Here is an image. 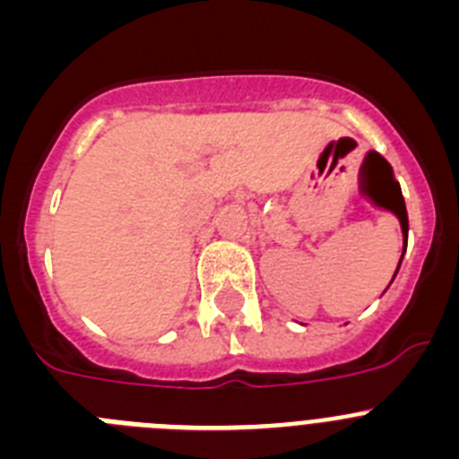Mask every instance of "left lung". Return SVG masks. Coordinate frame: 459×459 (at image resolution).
<instances>
[{
    "instance_id": "obj_1",
    "label": "left lung",
    "mask_w": 459,
    "mask_h": 459,
    "mask_svg": "<svg viewBox=\"0 0 459 459\" xmlns=\"http://www.w3.org/2000/svg\"><path fill=\"white\" fill-rule=\"evenodd\" d=\"M372 163L379 165L381 169H384V174H386L388 179V188H391V195H388L386 200H384V206H386L388 211H393L397 218H400V225H403V234L404 238H407V232H409V218H407V206H404V197H403V190H400V184L397 181H393V169L391 165L384 160V158L379 156V153H372ZM400 262H403V257H400ZM397 269H400V264H397ZM397 273V271H395ZM395 278V275H393ZM393 282V280H391Z\"/></svg>"
}]
</instances>
